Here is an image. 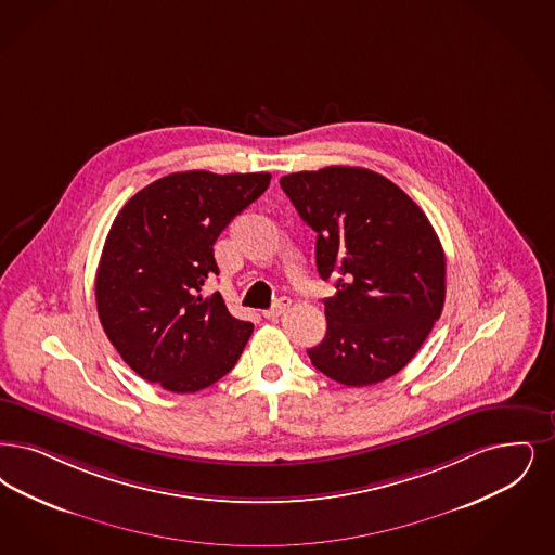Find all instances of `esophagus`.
<instances>
[{
  "instance_id": "esophagus-1",
  "label": "esophagus",
  "mask_w": 555,
  "mask_h": 555,
  "mask_svg": "<svg viewBox=\"0 0 555 555\" xmlns=\"http://www.w3.org/2000/svg\"><path fill=\"white\" fill-rule=\"evenodd\" d=\"M288 308H291V299H288V297H281L272 308H268V310L262 311V315L268 318V320H276V318H279V315H283Z\"/></svg>"
}]
</instances>
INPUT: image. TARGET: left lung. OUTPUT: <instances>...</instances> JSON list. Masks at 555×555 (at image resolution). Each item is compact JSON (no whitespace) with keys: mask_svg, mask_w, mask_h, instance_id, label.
I'll return each mask as SVG.
<instances>
[{"mask_svg":"<svg viewBox=\"0 0 555 555\" xmlns=\"http://www.w3.org/2000/svg\"><path fill=\"white\" fill-rule=\"evenodd\" d=\"M281 188L315 231L320 276L336 279L326 336L308 349L313 367L357 388L399 374L442 313L446 258L431 222L363 167L288 173Z\"/></svg>","mask_w":555,"mask_h":555,"instance_id":"8db88e82","label":"left lung"}]
</instances>
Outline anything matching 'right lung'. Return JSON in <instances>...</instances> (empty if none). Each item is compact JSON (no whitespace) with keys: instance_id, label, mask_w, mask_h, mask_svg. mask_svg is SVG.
Returning a JSON list of instances; mask_svg holds the SVG:
<instances>
[{"instance_id":"right-lung-1","label":"right lung","mask_w":555,"mask_h":555,"mask_svg":"<svg viewBox=\"0 0 555 555\" xmlns=\"http://www.w3.org/2000/svg\"><path fill=\"white\" fill-rule=\"evenodd\" d=\"M270 173L183 171L156 179L115 217L94 281L103 331L133 372L188 395L229 374L254 324L233 318L221 293L202 295L219 274L212 245L267 192Z\"/></svg>"}]
</instances>
